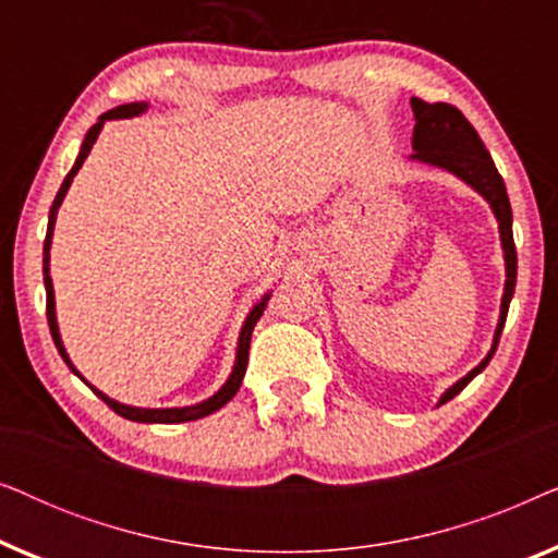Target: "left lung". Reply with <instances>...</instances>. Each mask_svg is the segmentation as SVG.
Returning a JSON list of instances; mask_svg holds the SVG:
<instances>
[{
    "label": "left lung",
    "mask_w": 558,
    "mask_h": 558,
    "mask_svg": "<svg viewBox=\"0 0 558 558\" xmlns=\"http://www.w3.org/2000/svg\"><path fill=\"white\" fill-rule=\"evenodd\" d=\"M411 109H414V117H416L414 140H411V144H414V155H411V159L441 167V170L457 174V178L475 187L477 193L490 203L495 218H498L502 254H506V292H502L500 319H498V330H495L490 353L485 355V361L480 363L477 368H472L468 376L457 380L452 388H447L445 396L439 399V407H441V403L454 399V396L460 393L487 363H490V357L495 355V348H498L500 342L502 325H506L510 300H513V292H515V274H518V254L513 243V210H510L506 182H502L490 151L485 149V144L475 132V126L464 119V113L460 109H454V106L449 104H426L422 98H411Z\"/></svg>",
    "instance_id": "1"
}]
</instances>
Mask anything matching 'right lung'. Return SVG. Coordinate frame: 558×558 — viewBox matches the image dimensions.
<instances>
[{
	"mask_svg": "<svg viewBox=\"0 0 558 558\" xmlns=\"http://www.w3.org/2000/svg\"><path fill=\"white\" fill-rule=\"evenodd\" d=\"M144 109H147V104H124V106H117V109L106 111V113H101V117H98V121H96L94 126L88 129L86 140H83V144H81L78 159H75L73 170L65 174L63 185H60L58 195H56V201H52V205H50V216H48V233H45V246H43V274H45V292H48V325H50V335H52V340H56V348H58L60 357H63V361L68 363V368H71V371H73L75 376H78V378H83V376H81L78 371L73 368L71 357H68L65 348H63V340H60V332H58V319H56V294H52V279H50V243H52V228H56V216H58V208H60V203H63V197H65V193H68V187H71L73 178H75V174H78V170H81V167H83V159L88 157V151H90V147H94V144H96V140H98V132H101L106 121H111V119H129V117H140V113H142ZM266 300H269V294H266L264 300L258 302L256 307L248 312L246 323H243V327H241V335H239V350H235V365H233V373H231V378H228L226 384H223V388H220V391H218L216 396H210L208 401H203V403H195V407H182V409H136V407H126V403H119V401H113V399H109V396H106V393L98 391V388H94V386H90V384H88V386L94 388V393L98 396V399H101V401L106 403V407L117 411L119 416H124V418H132V422H142V424H180V422H195V418H203V416H208V414H213V411H218L220 407H226V403L231 401L233 396H235V391H239V388H241V380H243V376H246V365H248L251 332H254V327H256V323H258V317L264 315Z\"/></svg>",
	"mask_w": 558,
	"mask_h": 558,
	"instance_id": "right-lung-1",
	"label": "right lung"
}]
</instances>
